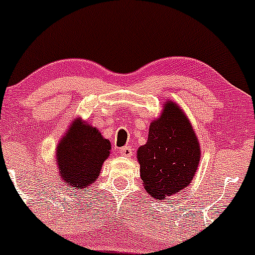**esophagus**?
<instances>
[{
  "label": "esophagus",
  "instance_id": "34e87169",
  "mask_svg": "<svg viewBox=\"0 0 255 255\" xmlns=\"http://www.w3.org/2000/svg\"><path fill=\"white\" fill-rule=\"evenodd\" d=\"M120 153H121V155L127 156V158H130V156H132V154H133V148H132V146H129V145H126V146H123V148L120 149Z\"/></svg>",
  "mask_w": 255,
  "mask_h": 255
}]
</instances>
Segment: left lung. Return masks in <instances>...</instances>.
<instances>
[{
    "instance_id": "8db88e82",
    "label": "left lung",
    "mask_w": 255,
    "mask_h": 255,
    "mask_svg": "<svg viewBox=\"0 0 255 255\" xmlns=\"http://www.w3.org/2000/svg\"><path fill=\"white\" fill-rule=\"evenodd\" d=\"M144 189L158 200L185 189L196 173L200 145L191 125L174 102L149 127L148 140L137 151Z\"/></svg>"
}]
</instances>
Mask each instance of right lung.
Here are the masks:
<instances>
[{
	"label": "right lung",
	"mask_w": 255,
	"mask_h": 255,
	"mask_svg": "<svg viewBox=\"0 0 255 255\" xmlns=\"http://www.w3.org/2000/svg\"><path fill=\"white\" fill-rule=\"evenodd\" d=\"M111 144L92 126L76 120L56 149L59 171L73 189H87L97 179Z\"/></svg>",
	"instance_id": "right-lung-1"
}]
</instances>
